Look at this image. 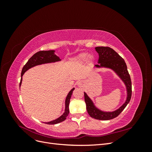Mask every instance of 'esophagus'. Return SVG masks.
Here are the masks:
<instances>
[{"mask_svg":"<svg viewBox=\"0 0 152 152\" xmlns=\"http://www.w3.org/2000/svg\"><path fill=\"white\" fill-rule=\"evenodd\" d=\"M78 86H82V84H81V82H78Z\"/></svg>","mask_w":152,"mask_h":152,"instance_id":"obj_1","label":"esophagus"}]
</instances>
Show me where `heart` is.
I'll use <instances>...</instances> for the list:
<instances>
[{
  "label": "heart",
  "mask_w": 152,
  "mask_h": 152,
  "mask_svg": "<svg viewBox=\"0 0 152 152\" xmlns=\"http://www.w3.org/2000/svg\"><path fill=\"white\" fill-rule=\"evenodd\" d=\"M87 57H88V54H87V53H82V54H80V55H79V56L76 58V60L77 61H79V62L84 61L85 60H86ZM89 58H91V57L89 56Z\"/></svg>",
  "instance_id": "obj_1"
}]
</instances>
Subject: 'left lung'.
<instances>
[{
	"label": "left lung",
	"mask_w": 152,
	"mask_h": 152,
	"mask_svg": "<svg viewBox=\"0 0 152 152\" xmlns=\"http://www.w3.org/2000/svg\"><path fill=\"white\" fill-rule=\"evenodd\" d=\"M95 49L99 54L98 63L96 68H108L115 72L118 76L124 82L127 89V99L121 107L115 111L107 112H103L95 107L93 102L86 93H84V99L86 104L87 111L89 115L97 120L107 121L113 119L119 115L123 110L129 103L132 94V84L127 65L124 59L117 52L109 47H96Z\"/></svg>",
	"instance_id": "left-lung-1"
}]
</instances>
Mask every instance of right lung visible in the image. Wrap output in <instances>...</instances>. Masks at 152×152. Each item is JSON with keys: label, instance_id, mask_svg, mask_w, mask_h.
I'll list each match as a JSON object with an SVG mask.
<instances>
[{"label": "right lung", "instance_id": "obj_1", "mask_svg": "<svg viewBox=\"0 0 152 152\" xmlns=\"http://www.w3.org/2000/svg\"><path fill=\"white\" fill-rule=\"evenodd\" d=\"M54 51L55 50H41V51H39L37 53H36L35 54H34L33 56L29 59V60L27 61V63L25 64V65L22 69L21 73V79L20 80V86H21V82H22V76L23 75L25 72L28 70V69L37 65H42V64L54 63V62L61 61V59L54 54ZM74 89L75 88H73L70 92H69L66 96V99H65V112L63 113L62 115L59 117V118L55 119L54 121L48 122H45V124H56L65 120L69 113V104H70V100L71 98L72 94L73 93V91Z\"/></svg>", "mask_w": 152, "mask_h": 152}]
</instances>
